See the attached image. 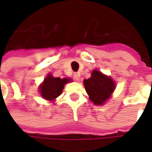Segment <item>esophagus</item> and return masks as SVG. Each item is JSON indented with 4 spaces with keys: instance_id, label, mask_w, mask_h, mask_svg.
Here are the masks:
<instances>
[{
    "instance_id": "obj_1",
    "label": "esophagus",
    "mask_w": 152,
    "mask_h": 152,
    "mask_svg": "<svg viewBox=\"0 0 152 152\" xmlns=\"http://www.w3.org/2000/svg\"><path fill=\"white\" fill-rule=\"evenodd\" d=\"M73 77L76 81L80 80V74L78 72H74L73 73Z\"/></svg>"
}]
</instances>
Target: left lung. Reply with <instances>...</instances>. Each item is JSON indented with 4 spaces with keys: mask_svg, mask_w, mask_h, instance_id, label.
I'll return each instance as SVG.
<instances>
[{
    "mask_svg": "<svg viewBox=\"0 0 152 152\" xmlns=\"http://www.w3.org/2000/svg\"><path fill=\"white\" fill-rule=\"evenodd\" d=\"M83 84L90 100L97 106L103 105L115 89V83L110 76L96 69L93 70L90 78L83 80Z\"/></svg>",
    "mask_w": 152,
    "mask_h": 152,
    "instance_id": "8db88e82",
    "label": "left lung"
}]
</instances>
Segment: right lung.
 Returning <instances> with one entry per match:
<instances>
[{
	"label": "right lung",
	"mask_w": 152,
	"mask_h": 152,
	"mask_svg": "<svg viewBox=\"0 0 152 152\" xmlns=\"http://www.w3.org/2000/svg\"><path fill=\"white\" fill-rule=\"evenodd\" d=\"M71 81V79L60 77H53L51 74H48L43 83L39 86V91L43 99L49 101H53L59 95H61L64 84Z\"/></svg>",
	"instance_id": "right-lung-1"
}]
</instances>
